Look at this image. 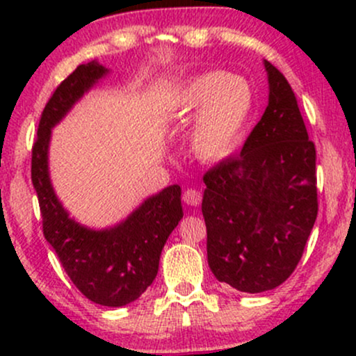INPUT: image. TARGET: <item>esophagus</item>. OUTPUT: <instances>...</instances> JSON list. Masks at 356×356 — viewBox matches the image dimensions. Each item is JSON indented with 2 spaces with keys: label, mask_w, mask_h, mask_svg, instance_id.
<instances>
[{
  "label": "esophagus",
  "mask_w": 356,
  "mask_h": 356,
  "mask_svg": "<svg viewBox=\"0 0 356 356\" xmlns=\"http://www.w3.org/2000/svg\"><path fill=\"white\" fill-rule=\"evenodd\" d=\"M182 201L187 204V206H199L202 201V194L197 189H187L182 194Z\"/></svg>",
  "instance_id": "34e87169"
}]
</instances>
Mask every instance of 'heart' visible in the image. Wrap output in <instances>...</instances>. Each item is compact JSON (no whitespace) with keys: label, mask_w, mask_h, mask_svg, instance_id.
Instances as JSON below:
<instances>
[{"label":"heart","mask_w":356,"mask_h":356,"mask_svg":"<svg viewBox=\"0 0 356 356\" xmlns=\"http://www.w3.org/2000/svg\"><path fill=\"white\" fill-rule=\"evenodd\" d=\"M252 110L248 81L224 72L194 76L175 102L170 118L175 125L192 120L191 150L201 162H218L238 144Z\"/></svg>","instance_id":"1"}]
</instances>
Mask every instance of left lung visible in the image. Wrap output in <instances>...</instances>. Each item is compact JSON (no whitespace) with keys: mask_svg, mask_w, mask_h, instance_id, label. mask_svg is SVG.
<instances>
[{"mask_svg":"<svg viewBox=\"0 0 356 356\" xmlns=\"http://www.w3.org/2000/svg\"><path fill=\"white\" fill-rule=\"evenodd\" d=\"M268 107L236 159L204 175L207 263L220 283L263 293L284 283L318 214L316 150L284 75L264 60Z\"/></svg>","mask_w":356,"mask_h":356,"instance_id":"1","label":"left lung"}]
</instances>
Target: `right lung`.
Here are the masks:
<instances>
[{"label":"right lung","instance_id":"1","mask_svg":"<svg viewBox=\"0 0 356 356\" xmlns=\"http://www.w3.org/2000/svg\"><path fill=\"white\" fill-rule=\"evenodd\" d=\"M110 73L93 60L67 76L42 113L31 152V181L38 195L44 239L85 298L102 306H125L152 284L167 238L182 219L181 186L147 197L120 222L92 229L70 216L55 194L48 167L51 129L85 93Z\"/></svg>","mask_w":356,"mask_h":356}]
</instances>
